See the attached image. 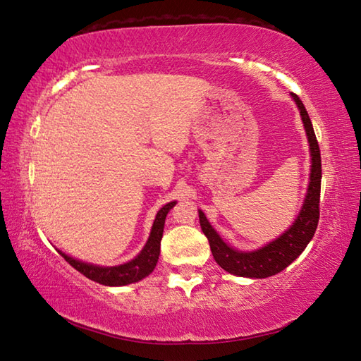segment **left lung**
Listing matches in <instances>:
<instances>
[{"mask_svg":"<svg viewBox=\"0 0 361 361\" xmlns=\"http://www.w3.org/2000/svg\"><path fill=\"white\" fill-rule=\"evenodd\" d=\"M290 97L294 99L298 111H300L305 132H307V138L310 142L311 155V171L307 196H305L303 206L295 221L280 237L264 245L259 250L240 251L229 247L214 229L212 224L209 223L202 210H198L201 229L204 235L207 237L214 259L221 269L237 276L267 278L280 274L281 270L286 269L289 264L294 262L303 253V250L307 248V245L316 233L319 223V198H321L322 179L321 151H319L314 128H312L307 108H305L302 100L295 94H290Z\"/></svg>","mask_w":361,"mask_h":361,"instance_id":"obj_1","label":"left lung"}]
</instances>
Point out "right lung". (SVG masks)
<instances>
[{
	"label": "right lung",
	"mask_w": 361,
	"mask_h": 361,
	"mask_svg": "<svg viewBox=\"0 0 361 361\" xmlns=\"http://www.w3.org/2000/svg\"><path fill=\"white\" fill-rule=\"evenodd\" d=\"M174 206L176 201H171L165 204V206L159 210L157 215H155L151 234H149L146 245L132 261H128L126 264L113 265V267H104V265H96L75 259V257L63 253L61 250H58L59 255L63 256L73 269H77L80 274H83L86 278H90V280L99 284H104V286H126V284L137 283L142 280V278H146L147 275H151L155 265H157L160 256L163 228H165V219L169 210Z\"/></svg>",
	"instance_id": "obj_1"
}]
</instances>
